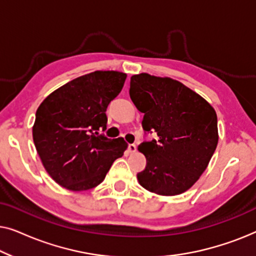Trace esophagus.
<instances>
[{
    "instance_id": "esophagus-1",
    "label": "esophagus",
    "mask_w": 256,
    "mask_h": 256,
    "mask_svg": "<svg viewBox=\"0 0 256 256\" xmlns=\"http://www.w3.org/2000/svg\"><path fill=\"white\" fill-rule=\"evenodd\" d=\"M136 149H138V146H136L135 144H128V152H130V154L135 152Z\"/></svg>"
}]
</instances>
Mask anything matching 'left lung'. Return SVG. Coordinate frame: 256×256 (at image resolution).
Returning a JSON list of instances; mask_svg holds the SVG:
<instances>
[{
  "instance_id": "8db88e82",
  "label": "left lung",
  "mask_w": 256,
  "mask_h": 256,
  "mask_svg": "<svg viewBox=\"0 0 256 256\" xmlns=\"http://www.w3.org/2000/svg\"><path fill=\"white\" fill-rule=\"evenodd\" d=\"M129 94L144 114L143 130L158 136L138 146L146 158L138 183L157 194H183L199 180L218 144L216 110L182 82L148 73L132 76Z\"/></svg>"
}]
</instances>
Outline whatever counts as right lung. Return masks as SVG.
<instances>
[{
  "label": "right lung",
  "mask_w": 256,
  "mask_h": 256,
  "mask_svg": "<svg viewBox=\"0 0 256 256\" xmlns=\"http://www.w3.org/2000/svg\"><path fill=\"white\" fill-rule=\"evenodd\" d=\"M127 74L96 71L52 92L36 112L34 143L56 183L72 191L96 188L128 144L99 130L107 128L106 110L118 96Z\"/></svg>",
  "instance_id": "obj_1"
}]
</instances>
